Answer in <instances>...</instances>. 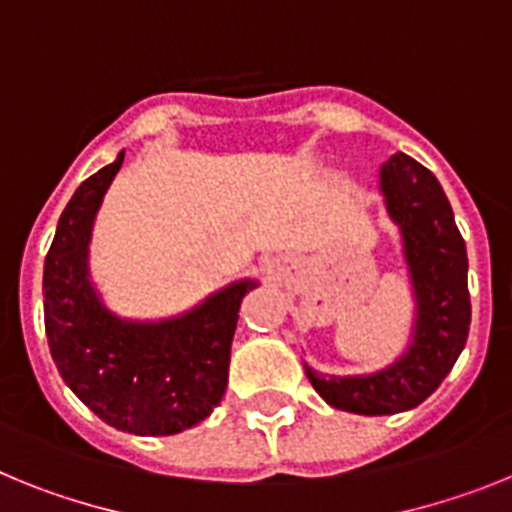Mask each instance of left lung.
<instances>
[{
  "instance_id": "left-lung-1",
  "label": "left lung",
  "mask_w": 512,
  "mask_h": 512,
  "mask_svg": "<svg viewBox=\"0 0 512 512\" xmlns=\"http://www.w3.org/2000/svg\"><path fill=\"white\" fill-rule=\"evenodd\" d=\"M381 193L402 234L415 293L410 348L368 376H324L304 366L319 397L353 415H394L425 402L464 350L471 322L466 244L441 182L399 151L381 164Z\"/></svg>"
}]
</instances>
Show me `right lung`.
<instances>
[{"mask_svg": "<svg viewBox=\"0 0 512 512\" xmlns=\"http://www.w3.org/2000/svg\"><path fill=\"white\" fill-rule=\"evenodd\" d=\"M123 164L82 182L61 213L43 265V314L61 379L100 420L133 435H175L206 420L229 381L239 306L255 281L231 283L180 317L121 319L90 281V239L102 195Z\"/></svg>", "mask_w": 512, "mask_h": 512, "instance_id": "obj_1", "label": "right lung"}]
</instances>
